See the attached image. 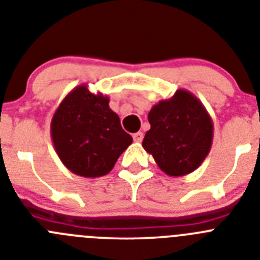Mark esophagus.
I'll return each instance as SVG.
<instances>
[{
    "label": "esophagus",
    "mask_w": 260,
    "mask_h": 260,
    "mask_svg": "<svg viewBox=\"0 0 260 260\" xmlns=\"http://www.w3.org/2000/svg\"><path fill=\"white\" fill-rule=\"evenodd\" d=\"M133 139H134V142L141 143V142L143 141V133L138 132V133H135V134H133Z\"/></svg>",
    "instance_id": "esophagus-1"
}]
</instances>
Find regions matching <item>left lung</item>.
<instances>
[{
  "label": "left lung",
  "instance_id": "8db88e82",
  "mask_svg": "<svg viewBox=\"0 0 260 260\" xmlns=\"http://www.w3.org/2000/svg\"><path fill=\"white\" fill-rule=\"evenodd\" d=\"M148 121L151 128L142 146L168 176L191 173L210 153L212 118L201 100L189 91L177 89L171 99L160 100L150 110Z\"/></svg>",
  "mask_w": 260,
  "mask_h": 260
}]
</instances>
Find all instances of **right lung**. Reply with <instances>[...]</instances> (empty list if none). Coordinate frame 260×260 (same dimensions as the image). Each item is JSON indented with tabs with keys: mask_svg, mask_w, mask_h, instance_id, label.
<instances>
[{
	"mask_svg": "<svg viewBox=\"0 0 260 260\" xmlns=\"http://www.w3.org/2000/svg\"><path fill=\"white\" fill-rule=\"evenodd\" d=\"M53 146L71 173L86 178L105 176L133 143L109 108V98L80 84L65 96L50 122Z\"/></svg>",
	"mask_w": 260,
	"mask_h": 260,
	"instance_id": "right-lung-1",
	"label": "right lung"
}]
</instances>
